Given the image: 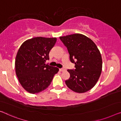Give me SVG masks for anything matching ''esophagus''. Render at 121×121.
<instances>
[{
    "label": "esophagus",
    "instance_id": "1",
    "mask_svg": "<svg viewBox=\"0 0 121 121\" xmlns=\"http://www.w3.org/2000/svg\"><path fill=\"white\" fill-rule=\"evenodd\" d=\"M59 70H60V71H61V72H62V71H65V69H59Z\"/></svg>",
    "mask_w": 121,
    "mask_h": 121
}]
</instances>
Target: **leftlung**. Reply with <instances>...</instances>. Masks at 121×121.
<instances>
[{
	"instance_id": "1",
	"label": "left lung",
	"mask_w": 121,
	"mask_h": 121,
	"mask_svg": "<svg viewBox=\"0 0 121 121\" xmlns=\"http://www.w3.org/2000/svg\"><path fill=\"white\" fill-rule=\"evenodd\" d=\"M67 48L71 62L75 69H68L70 78L66 84L74 92L85 93L93 88L102 70V58L100 51L93 40L81 34L60 37Z\"/></svg>"
}]
</instances>
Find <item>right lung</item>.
<instances>
[{
  "instance_id": "1",
  "label": "right lung",
  "mask_w": 121,
  "mask_h": 121,
  "mask_svg": "<svg viewBox=\"0 0 121 121\" xmlns=\"http://www.w3.org/2000/svg\"><path fill=\"white\" fill-rule=\"evenodd\" d=\"M56 38L35 37L25 41L18 49L15 71L22 87L31 94L48 87L59 69L45 64L56 42Z\"/></svg>"
}]
</instances>
